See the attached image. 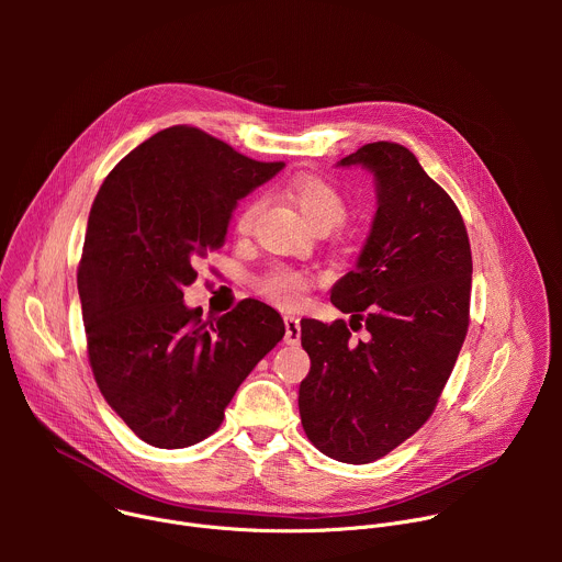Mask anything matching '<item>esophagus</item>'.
<instances>
[{"label": "esophagus", "mask_w": 562, "mask_h": 562, "mask_svg": "<svg viewBox=\"0 0 562 562\" xmlns=\"http://www.w3.org/2000/svg\"><path fill=\"white\" fill-rule=\"evenodd\" d=\"M284 342L291 347L300 342V319L293 315L284 317Z\"/></svg>", "instance_id": "1"}]
</instances>
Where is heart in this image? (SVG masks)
Returning <instances> with one entry per match:
<instances>
[{"label":"heart","mask_w":562,"mask_h":562,"mask_svg":"<svg viewBox=\"0 0 562 562\" xmlns=\"http://www.w3.org/2000/svg\"><path fill=\"white\" fill-rule=\"evenodd\" d=\"M289 193L295 200V204L300 206V211L306 215V220L317 231H331L334 226L345 222V217L349 213V202L342 195V191L319 176L295 178L289 184ZM262 209H265L262 198H254L251 202H247L245 209L239 211V215L235 220L237 233H249L256 226ZM308 289H311L308 276L286 269V267H273L258 282V291L269 302H273L276 306H282V308H293V306L302 304Z\"/></svg>","instance_id":"b5f03b06"}]
</instances>
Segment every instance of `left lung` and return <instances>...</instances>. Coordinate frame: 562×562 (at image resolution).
I'll use <instances>...</instances> for the list:
<instances>
[{
	"label": "left lung",
	"mask_w": 562,
	"mask_h": 562,
	"mask_svg": "<svg viewBox=\"0 0 562 562\" xmlns=\"http://www.w3.org/2000/svg\"><path fill=\"white\" fill-rule=\"evenodd\" d=\"M375 176L378 211L358 267L331 291L370 340L353 344L345 319H302L311 371L297 407L325 456L373 462L434 414L469 329L471 247L462 215L416 155L395 142L340 159Z\"/></svg>",
	"instance_id": "obj_1"
}]
</instances>
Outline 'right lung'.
<instances>
[{"mask_svg": "<svg viewBox=\"0 0 562 562\" xmlns=\"http://www.w3.org/2000/svg\"><path fill=\"white\" fill-rule=\"evenodd\" d=\"M282 167L178 124L120 159L95 195L77 267L89 364L146 445L184 449L217 431L237 386L284 338L265 302L243 300L217 319L182 302L237 200Z\"/></svg>", "mask_w": 562, "mask_h": 562, "instance_id": "right-lung-1", "label": "right lung"}]
</instances>
